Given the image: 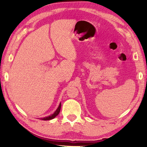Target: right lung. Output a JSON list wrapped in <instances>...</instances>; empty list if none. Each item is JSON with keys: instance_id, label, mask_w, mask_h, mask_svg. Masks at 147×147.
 Masks as SVG:
<instances>
[{"instance_id": "right-lung-1", "label": "right lung", "mask_w": 147, "mask_h": 147, "mask_svg": "<svg viewBox=\"0 0 147 147\" xmlns=\"http://www.w3.org/2000/svg\"><path fill=\"white\" fill-rule=\"evenodd\" d=\"M61 103H60V104H59L58 108L57 109V110L55 111V112H54V114L51 115H49V116L43 117V118H41V119L42 120H44V121H47V120L52 119H54V117H55L59 114V112H60V111H61Z\"/></svg>"}]
</instances>
